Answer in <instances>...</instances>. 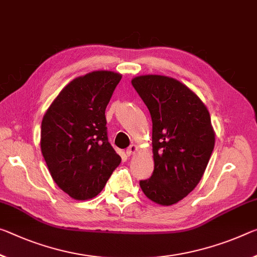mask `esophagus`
Returning a JSON list of instances; mask_svg holds the SVG:
<instances>
[{"mask_svg": "<svg viewBox=\"0 0 257 257\" xmlns=\"http://www.w3.org/2000/svg\"><path fill=\"white\" fill-rule=\"evenodd\" d=\"M137 151V146L136 145H134V144H132L129 146V148L125 150V154H127L128 157H130V156H133L134 153H135Z\"/></svg>", "mask_w": 257, "mask_h": 257, "instance_id": "esophagus-1", "label": "esophagus"}]
</instances>
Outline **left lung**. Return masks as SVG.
Masks as SVG:
<instances>
[{
	"label": "left lung",
	"mask_w": 257,
	"mask_h": 257,
	"mask_svg": "<svg viewBox=\"0 0 257 257\" xmlns=\"http://www.w3.org/2000/svg\"><path fill=\"white\" fill-rule=\"evenodd\" d=\"M132 84L152 119L154 170L140 185L152 201L174 205L198 185L213 153L209 112L193 91L173 77L142 75Z\"/></svg>",
	"instance_id": "1"
}]
</instances>
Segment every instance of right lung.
Returning a JSON list of instances; mask_svg holds the SVG:
<instances>
[{
	"label": "right lung",
	"instance_id": "obj_1",
	"mask_svg": "<svg viewBox=\"0 0 257 257\" xmlns=\"http://www.w3.org/2000/svg\"><path fill=\"white\" fill-rule=\"evenodd\" d=\"M121 75L96 71L65 87L44 114L41 151L56 184L76 200L96 197L120 165L107 137L106 109Z\"/></svg>",
	"mask_w": 257,
	"mask_h": 257
}]
</instances>
